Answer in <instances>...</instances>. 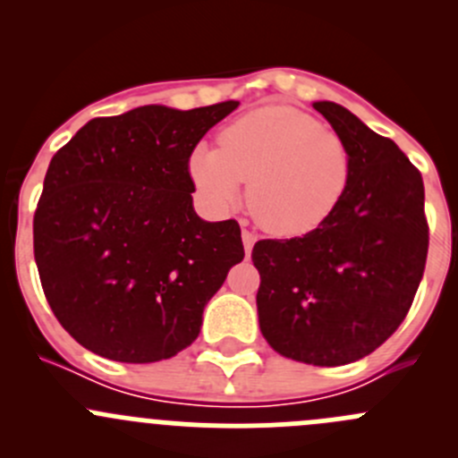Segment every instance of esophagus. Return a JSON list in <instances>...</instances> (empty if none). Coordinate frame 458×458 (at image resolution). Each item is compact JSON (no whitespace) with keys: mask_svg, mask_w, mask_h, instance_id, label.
<instances>
[{"mask_svg":"<svg viewBox=\"0 0 458 458\" xmlns=\"http://www.w3.org/2000/svg\"><path fill=\"white\" fill-rule=\"evenodd\" d=\"M242 239H243V248H246V255H250L252 246H255V242H257V237L250 233V230H243Z\"/></svg>","mask_w":458,"mask_h":458,"instance_id":"34e87169","label":"esophagus"}]
</instances>
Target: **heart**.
I'll list each match as a JSON object with an SVG mask.
<instances>
[{"label": "heart", "mask_w": 458, "mask_h": 458, "mask_svg": "<svg viewBox=\"0 0 458 458\" xmlns=\"http://www.w3.org/2000/svg\"><path fill=\"white\" fill-rule=\"evenodd\" d=\"M191 177L215 206L242 197L266 233L306 237L335 216L348 195L352 157L345 141L312 114L290 106H263L234 119L219 148L201 143L191 155Z\"/></svg>", "instance_id": "1"}]
</instances>
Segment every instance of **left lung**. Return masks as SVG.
<instances>
[{
  "label": "left lung",
  "mask_w": 458,
  "mask_h": 458,
  "mask_svg": "<svg viewBox=\"0 0 458 458\" xmlns=\"http://www.w3.org/2000/svg\"><path fill=\"white\" fill-rule=\"evenodd\" d=\"M352 157L348 195L306 237L252 248L259 327L272 350L332 368L374 352L401 326L428 257L421 173L401 148L335 101H315Z\"/></svg>",
  "instance_id": "8db88e82"
}]
</instances>
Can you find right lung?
Instances as JSON below:
<instances>
[{
  "mask_svg": "<svg viewBox=\"0 0 458 458\" xmlns=\"http://www.w3.org/2000/svg\"><path fill=\"white\" fill-rule=\"evenodd\" d=\"M239 101L90 119L50 159L32 221L41 288L64 330L122 363L170 359L243 259L234 219L192 208L188 161Z\"/></svg>",
  "mask_w": 458,
  "mask_h": 458,
  "instance_id": "add662e5",
  "label": "right lung"
}]
</instances>
